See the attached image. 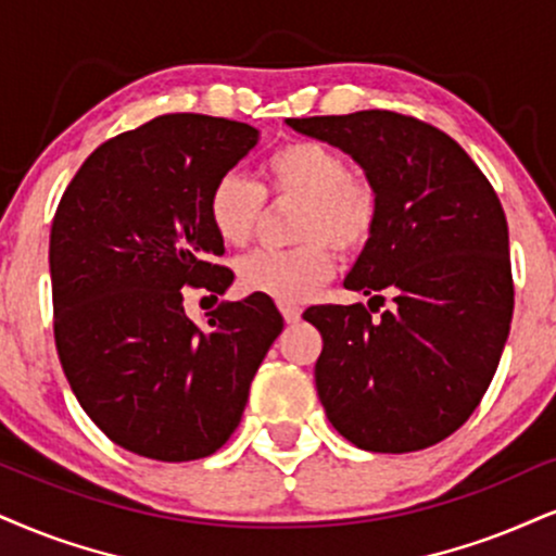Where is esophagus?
Here are the masks:
<instances>
[{
	"instance_id": "obj_1",
	"label": "esophagus",
	"mask_w": 556,
	"mask_h": 556,
	"mask_svg": "<svg viewBox=\"0 0 556 556\" xmlns=\"http://www.w3.org/2000/svg\"><path fill=\"white\" fill-rule=\"evenodd\" d=\"M280 314H283V319L289 321V325H296V321L301 319V309L293 304H280Z\"/></svg>"
}]
</instances>
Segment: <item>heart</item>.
<instances>
[{
  "mask_svg": "<svg viewBox=\"0 0 556 556\" xmlns=\"http://www.w3.org/2000/svg\"><path fill=\"white\" fill-rule=\"evenodd\" d=\"M263 185L224 173L208 193V222L224 244L244 247L255 237L265 193L291 198L293 242L283 252H255L237 265L239 289L278 304H304L334 270V255H358L381 222V193L363 175H351L345 156L319 141H291L260 167Z\"/></svg>",
  "mask_w": 556,
  "mask_h": 556,
  "instance_id": "obj_1",
  "label": "heart"
}]
</instances>
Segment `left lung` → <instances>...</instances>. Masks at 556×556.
<instances>
[{"label": "left lung", "instance_id": "left-lung-1", "mask_svg": "<svg viewBox=\"0 0 556 556\" xmlns=\"http://www.w3.org/2000/svg\"><path fill=\"white\" fill-rule=\"evenodd\" d=\"M351 154L381 193V222L345 289L397 304L304 312L321 334L317 394L342 438L374 454L435 445L469 420L497 371L513 319L508 222L482 169L413 115L289 118Z\"/></svg>", "mask_w": 556, "mask_h": 556}]
</instances>
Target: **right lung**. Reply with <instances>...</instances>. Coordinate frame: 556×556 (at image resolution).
<instances>
[{
	"label": "right lung",
	"mask_w": 556,
	"mask_h": 556,
	"mask_svg": "<svg viewBox=\"0 0 556 556\" xmlns=\"http://www.w3.org/2000/svg\"><path fill=\"white\" fill-rule=\"evenodd\" d=\"M257 143L247 123L169 113L100 143L51 224L53 338L81 409L131 454L193 462L229 441L283 330L270 299L222 304L198 330L185 286L224 293L208 193Z\"/></svg>",
	"instance_id": "add662e5"
}]
</instances>
